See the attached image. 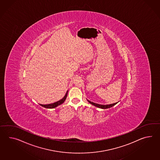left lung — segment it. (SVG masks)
Here are the masks:
<instances>
[{"label": "left lung", "instance_id": "left-lung-1", "mask_svg": "<svg viewBox=\"0 0 160 160\" xmlns=\"http://www.w3.org/2000/svg\"><path fill=\"white\" fill-rule=\"evenodd\" d=\"M87 101H88V102H89L90 103H91V104L95 106H97V107L99 108H101V109H108V108H110L112 107L113 106L115 105L117 103V102H116V103H112V104H110V105H99V104H98V103H94V102H92L90 101H88V100H87Z\"/></svg>", "mask_w": 160, "mask_h": 160}]
</instances>
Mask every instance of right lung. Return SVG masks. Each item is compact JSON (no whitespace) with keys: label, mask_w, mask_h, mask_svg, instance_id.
<instances>
[{"label":"right lung","mask_w":160,"mask_h":160,"mask_svg":"<svg viewBox=\"0 0 160 160\" xmlns=\"http://www.w3.org/2000/svg\"><path fill=\"white\" fill-rule=\"evenodd\" d=\"M68 92V91H67V92H66V94H65V95L64 96V97L62 99L59 100V101L53 103H51V104H48V105H42V104H40V105L44 107V108H48V109H52V108H56L57 106H58L61 105V104L63 103L64 102V101H65L66 97H67Z\"/></svg>","instance_id":"1"}]
</instances>
